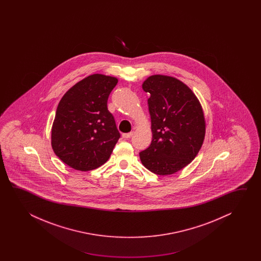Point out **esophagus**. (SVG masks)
I'll use <instances>...</instances> for the list:
<instances>
[{
	"label": "esophagus",
	"instance_id": "esophagus-1",
	"mask_svg": "<svg viewBox=\"0 0 261 261\" xmlns=\"http://www.w3.org/2000/svg\"><path fill=\"white\" fill-rule=\"evenodd\" d=\"M133 133H123L122 137L124 139L130 138L133 136Z\"/></svg>",
	"mask_w": 261,
	"mask_h": 261
}]
</instances>
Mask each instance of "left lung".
<instances>
[{"label": "left lung", "instance_id": "obj_1", "mask_svg": "<svg viewBox=\"0 0 261 261\" xmlns=\"http://www.w3.org/2000/svg\"><path fill=\"white\" fill-rule=\"evenodd\" d=\"M148 99L152 142L140 153L147 170L170 175L188 166L205 137V117L194 92L177 78L153 74L142 85Z\"/></svg>", "mask_w": 261, "mask_h": 261}]
</instances>
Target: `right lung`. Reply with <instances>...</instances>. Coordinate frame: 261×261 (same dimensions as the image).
I'll return each instance as SVG.
<instances>
[{"label": "right lung", "mask_w": 261, "mask_h": 261, "mask_svg": "<svg viewBox=\"0 0 261 261\" xmlns=\"http://www.w3.org/2000/svg\"><path fill=\"white\" fill-rule=\"evenodd\" d=\"M118 79L101 73L84 78L62 96L51 128L56 155L74 170L87 172L109 160L120 134L107 100Z\"/></svg>", "instance_id": "right-lung-1"}]
</instances>
